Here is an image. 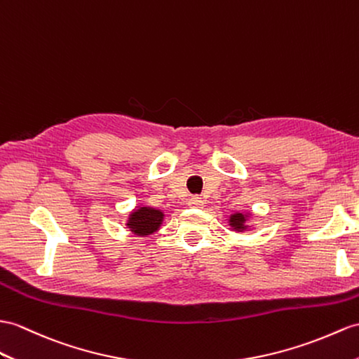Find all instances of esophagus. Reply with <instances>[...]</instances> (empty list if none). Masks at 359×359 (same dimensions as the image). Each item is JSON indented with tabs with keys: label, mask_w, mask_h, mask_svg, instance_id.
Returning a JSON list of instances; mask_svg holds the SVG:
<instances>
[{
	"label": "esophagus",
	"mask_w": 359,
	"mask_h": 359,
	"mask_svg": "<svg viewBox=\"0 0 359 359\" xmlns=\"http://www.w3.org/2000/svg\"><path fill=\"white\" fill-rule=\"evenodd\" d=\"M189 205L194 207V208H203L204 201H203V198H199V196H191L189 199Z\"/></svg>",
	"instance_id": "1"
}]
</instances>
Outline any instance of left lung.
Returning a JSON list of instances; mask_svg holds the SVG:
<instances>
[{
	"label": "left lung",
	"mask_w": 359,
	"mask_h": 359,
	"mask_svg": "<svg viewBox=\"0 0 359 359\" xmlns=\"http://www.w3.org/2000/svg\"><path fill=\"white\" fill-rule=\"evenodd\" d=\"M248 216H250L248 213H239V212L233 213V215L230 216V219H229L230 226H231V229H233L234 231H239V233L245 231V230L248 229V225H247Z\"/></svg>",
	"instance_id": "obj_1"
}]
</instances>
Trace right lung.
<instances>
[{
	"label": "right lung",
	"instance_id": "1",
	"mask_svg": "<svg viewBox=\"0 0 359 359\" xmlns=\"http://www.w3.org/2000/svg\"><path fill=\"white\" fill-rule=\"evenodd\" d=\"M164 213L154 207H135L128 217L126 226L137 236H149L160 230Z\"/></svg>",
	"mask_w": 359,
	"mask_h": 359
}]
</instances>
